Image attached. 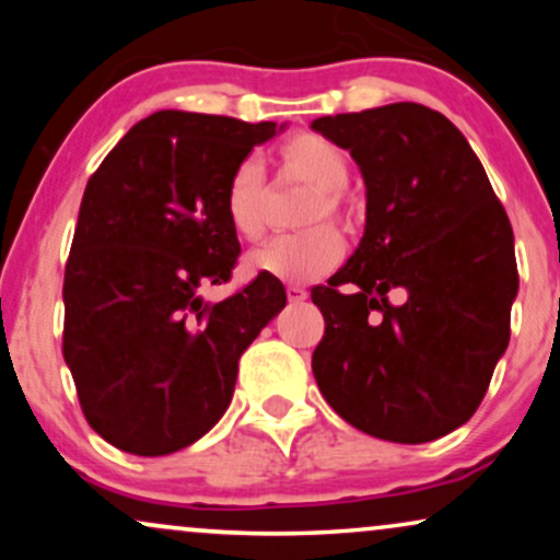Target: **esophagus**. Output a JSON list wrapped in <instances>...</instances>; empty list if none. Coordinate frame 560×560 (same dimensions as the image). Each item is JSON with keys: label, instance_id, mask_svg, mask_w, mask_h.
<instances>
[{"label": "esophagus", "instance_id": "obj_1", "mask_svg": "<svg viewBox=\"0 0 560 560\" xmlns=\"http://www.w3.org/2000/svg\"><path fill=\"white\" fill-rule=\"evenodd\" d=\"M287 298H289V302H305L307 300V289H302V287H287Z\"/></svg>", "mask_w": 560, "mask_h": 560}]
</instances>
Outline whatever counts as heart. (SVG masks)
Here are the masks:
<instances>
[{
    "label": "heart",
    "mask_w": 560,
    "mask_h": 560,
    "mask_svg": "<svg viewBox=\"0 0 560 560\" xmlns=\"http://www.w3.org/2000/svg\"><path fill=\"white\" fill-rule=\"evenodd\" d=\"M281 171L316 186V197L307 205L305 223H318L324 218L350 221V205L342 195V186L350 178V163L345 152L331 139L320 133H298L287 139L279 150ZM266 173L258 160H242L231 171L223 210L229 226L244 242H258L268 229L266 213ZM345 242L337 229L320 226L298 231V234L276 236L266 247L255 249L247 258V268L258 276L287 281V284H307L326 276L342 260Z\"/></svg>",
    "instance_id": "obj_1"
}]
</instances>
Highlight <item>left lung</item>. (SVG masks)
Returning a JSON list of instances; mask_svg holds the SVG:
<instances>
[{
	"instance_id": "left-lung-1",
	"label": "left lung",
	"mask_w": 560,
	"mask_h": 560,
	"mask_svg": "<svg viewBox=\"0 0 560 560\" xmlns=\"http://www.w3.org/2000/svg\"><path fill=\"white\" fill-rule=\"evenodd\" d=\"M311 128L350 152L365 184L361 244L311 292L326 320L313 376L361 432L432 442L471 419L511 339V221L442 113L395 102Z\"/></svg>"
}]
</instances>
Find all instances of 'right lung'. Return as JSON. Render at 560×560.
<instances>
[{"mask_svg":"<svg viewBox=\"0 0 560 560\" xmlns=\"http://www.w3.org/2000/svg\"><path fill=\"white\" fill-rule=\"evenodd\" d=\"M287 124L160 110L89 178L66 266L62 355L89 427L124 453H176L226 413L242 352L287 305L271 276L221 302L240 240L231 171Z\"/></svg>","mask_w":560,"mask_h":560,"instance_id":"obj_1","label":"right lung"}]
</instances>
